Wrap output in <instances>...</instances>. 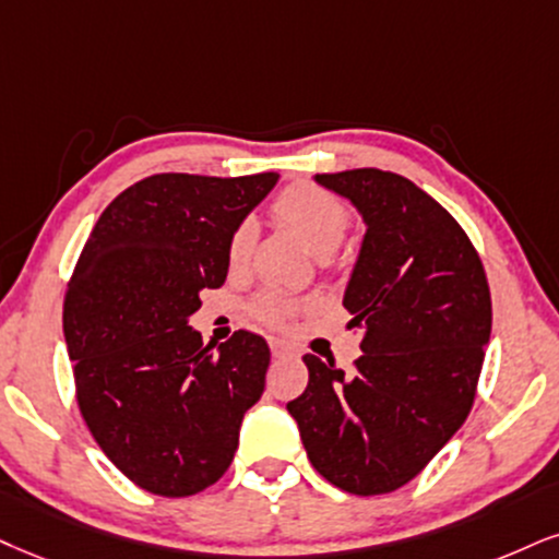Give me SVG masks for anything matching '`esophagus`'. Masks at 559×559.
<instances>
[{
	"mask_svg": "<svg viewBox=\"0 0 559 559\" xmlns=\"http://www.w3.org/2000/svg\"><path fill=\"white\" fill-rule=\"evenodd\" d=\"M269 349H272L274 357H285V355H293L295 353L290 344L282 342V340H274V336H272V340H269Z\"/></svg>",
	"mask_w": 559,
	"mask_h": 559,
	"instance_id": "34e87169",
	"label": "esophagus"
}]
</instances>
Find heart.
<instances>
[{"label":"heart","mask_w":559,"mask_h":559,"mask_svg":"<svg viewBox=\"0 0 559 559\" xmlns=\"http://www.w3.org/2000/svg\"><path fill=\"white\" fill-rule=\"evenodd\" d=\"M274 217L285 227H290L302 240V246L319 259L332 257L349 227V215L340 199L313 183H295L282 191L274 202ZM253 240H257L253 223H240L233 230L230 240H227V264L230 269H243L248 264ZM300 311H308V302L285 298V295H264L257 302L259 319L272 323V326H282Z\"/></svg>","instance_id":"obj_1"}]
</instances>
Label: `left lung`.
<instances>
[{
    "label": "left lung",
    "mask_w": 559,
    "mask_h": 559,
    "mask_svg": "<svg viewBox=\"0 0 559 559\" xmlns=\"http://www.w3.org/2000/svg\"><path fill=\"white\" fill-rule=\"evenodd\" d=\"M313 181L365 223L342 300L362 355L349 373L302 355L308 385L287 412L321 477L353 495L394 492L469 415L490 344V287L461 225L409 178L357 168Z\"/></svg>",
    "instance_id": "obj_1"
}]
</instances>
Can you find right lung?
<instances>
[{"label":"right lung","instance_id":"1","mask_svg":"<svg viewBox=\"0 0 559 559\" xmlns=\"http://www.w3.org/2000/svg\"><path fill=\"white\" fill-rule=\"evenodd\" d=\"M280 174H160L129 186L90 233L67 287L64 340L82 417L142 490L186 498L223 477L264 394L269 347L189 326L227 277V240Z\"/></svg>","mask_w":559,"mask_h":559}]
</instances>
